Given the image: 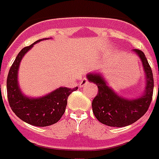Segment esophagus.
<instances>
[{"instance_id":"obj_1","label":"esophagus","mask_w":159,"mask_h":159,"mask_svg":"<svg viewBox=\"0 0 159 159\" xmlns=\"http://www.w3.org/2000/svg\"><path fill=\"white\" fill-rule=\"evenodd\" d=\"M87 83H88V81H87V78H85V77H84V78H82V81H81V82H80V83H79L80 87H83L84 86H86Z\"/></svg>"}]
</instances>
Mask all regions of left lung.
Here are the masks:
<instances>
[{"instance_id":"left-lung-1","label":"left lung","mask_w":159,"mask_h":159,"mask_svg":"<svg viewBox=\"0 0 159 159\" xmlns=\"http://www.w3.org/2000/svg\"><path fill=\"white\" fill-rule=\"evenodd\" d=\"M143 64L146 76V88L143 94L137 99L129 100L117 95L107 85L99 73H88L90 82L98 87V93L92 101V111L96 118L106 125L124 127L134 123L147 112L150 106L153 92V77L152 69L144 53L134 49Z\"/></svg>"}]
</instances>
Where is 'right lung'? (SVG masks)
<instances>
[{"instance_id":"right-lung-1","label":"right lung","mask_w":159,"mask_h":159,"mask_svg":"<svg viewBox=\"0 0 159 159\" xmlns=\"http://www.w3.org/2000/svg\"><path fill=\"white\" fill-rule=\"evenodd\" d=\"M44 39H39L31 45L24 48L18 53L9 71L6 81L7 97L11 110L23 121L39 127L57 123L64 114L68 96L78 88L70 89L67 87H59L44 97L39 98H30L22 93L18 82V70L21 59L33 48L34 44Z\"/></svg>"}]
</instances>
